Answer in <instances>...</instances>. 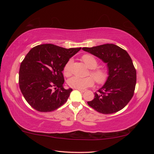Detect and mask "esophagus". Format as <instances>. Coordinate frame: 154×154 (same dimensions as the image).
Returning a JSON list of instances; mask_svg holds the SVG:
<instances>
[{
  "label": "esophagus",
  "instance_id": "34e87169",
  "mask_svg": "<svg viewBox=\"0 0 154 154\" xmlns=\"http://www.w3.org/2000/svg\"><path fill=\"white\" fill-rule=\"evenodd\" d=\"M76 89H78V91H80L82 92H84L85 91V89H80V88H76Z\"/></svg>",
  "mask_w": 154,
  "mask_h": 154
}]
</instances>
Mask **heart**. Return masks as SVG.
Instances as JSON below:
<instances>
[{
  "label": "heart",
  "instance_id": "b5f03b06",
  "mask_svg": "<svg viewBox=\"0 0 154 154\" xmlns=\"http://www.w3.org/2000/svg\"><path fill=\"white\" fill-rule=\"evenodd\" d=\"M82 59L84 63L87 65L88 68L91 69V74L94 77V79L92 76H87L85 78H81L79 76H73L68 80L69 85L74 88H85L92 87L94 84V80L99 85H103L107 82L109 77V73L108 70L102 68L97 67L98 66V62L96 58L91 54H85L82 56ZM73 63L72 59H69L67 63L65 64L63 69V74L66 76H71L72 73L71 67Z\"/></svg>",
  "mask_w": 154,
  "mask_h": 154
}]
</instances>
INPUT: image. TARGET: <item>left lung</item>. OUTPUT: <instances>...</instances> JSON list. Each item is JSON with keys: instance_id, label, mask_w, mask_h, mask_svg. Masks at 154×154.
<instances>
[{"instance_id": "1", "label": "left lung", "mask_w": 154, "mask_h": 154, "mask_svg": "<svg viewBox=\"0 0 154 154\" xmlns=\"http://www.w3.org/2000/svg\"><path fill=\"white\" fill-rule=\"evenodd\" d=\"M82 49L106 63L109 73L108 80L94 93V100L88 101V105L104 114L123 109L133 97L136 84V70L128 53L112 44Z\"/></svg>"}]
</instances>
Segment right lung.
<instances>
[{
	"mask_svg": "<svg viewBox=\"0 0 154 154\" xmlns=\"http://www.w3.org/2000/svg\"><path fill=\"white\" fill-rule=\"evenodd\" d=\"M80 48L66 49L53 44L32 48L21 62L18 83L29 105L41 112H52L67 101L72 88L65 89V64Z\"/></svg>",
	"mask_w": 154,
	"mask_h": 154,
	"instance_id": "add662e5",
	"label": "right lung"
}]
</instances>
